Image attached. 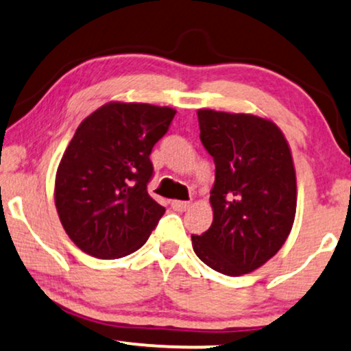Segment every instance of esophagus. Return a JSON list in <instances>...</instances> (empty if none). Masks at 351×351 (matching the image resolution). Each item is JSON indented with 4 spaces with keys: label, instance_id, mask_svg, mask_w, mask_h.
I'll list each match as a JSON object with an SVG mask.
<instances>
[{
    "label": "esophagus",
    "instance_id": "obj_1",
    "mask_svg": "<svg viewBox=\"0 0 351 351\" xmlns=\"http://www.w3.org/2000/svg\"><path fill=\"white\" fill-rule=\"evenodd\" d=\"M189 206H191V204L186 202V201H171V207L175 208L176 212H184V210H188Z\"/></svg>",
    "mask_w": 351,
    "mask_h": 351
}]
</instances>
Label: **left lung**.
<instances>
[{"mask_svg": "<svg viewBox=\"0 0 351 351\" xmlns=\"http://www.w3.org/2000/svg\"><path fill=\"white\" fill-rule=\"evenodd\" d=\"M201 143L215 163L214 220L193 250L225 275L252 272L287 241L296 212V176L282 131L245 113L199 110Z\"/></svg>", "mask_w": 351, "mask_h": 351, "instance_id": "1", "label": "left lung"}]
</instances>
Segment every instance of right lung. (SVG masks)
I'll list each match as a JSON object with an SVG mask.
<instances>
[{"label":"right lung","mask_w":351,"mask_h":351,"mask_svg":"<svg viewBox=\"0 0 351 351\" xmlns=\"http://www.w3.org/2000/svg\"><path fill=\"white\" fill-rule=\"evenodd\" d=\"M176 112L106 104L79 124L56 171L55 204L68 237L87 254L117 259L147 241L165 207L147 193L149 155Z\"/></svg>","instance_id":"right-lung-1"}]
</instances>
